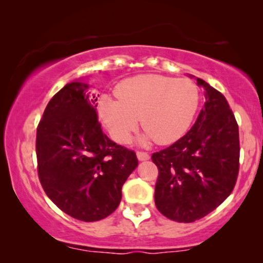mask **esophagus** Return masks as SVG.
Here are the masks:
<instances>
[{"label": "esophagus", "mask_w": 263, "mask_h": 263, "mask_svg": "<svg viewBox=\"0 0 263 263\" xmlns=\"http://www.w3.org/2000/svg\"><path fill=\"white\" fill-rule=\"evenodd\" d=\"M137 158L140 159V161H147V159H149V155L147 152L137 151Z\"/></svg>", "instance_id": "1"}]
</instances>
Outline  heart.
I'll return each instance as SVG.
<instances>
[{
    "label": "heart",
    "instance_id": "b5f03b06",
    "mask_svg": "<svg viewBox=\"0 0 263 263\" xmlns=\"http://www.w3.org/2000/svg\"><path fill=\"white\" fill-rule=\"evenodd\" d=\"M117 100L102 98L99 115L112 137L127 143L141 119L144 140L170 144L184 136L200 101L198 86L186 78L144 74L122 80L115 89Z\"/></svg>",
    "mask_w": 263,
    "mask_h": 263
}]
</instances>
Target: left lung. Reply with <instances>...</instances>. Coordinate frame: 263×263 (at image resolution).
Listing matches in <instances>:
<instances>
[{"mask_svg": "<svg viewBox=\"0 0 263 263\" xmlns=\"http://www.w3.org/2000/svg\"><path fill=\"white\" fill-rule=\"evenodd\" d=\"M197 81L205 89V104L194 126L152 155L158 168L156 206L178 222H193L216 209L234 190L240 168L235 115L221 92Z\"/></svg>", "mask_w": 263, "mask_h": 263, "instance_id": "8db88e82", "label": "left lung"}]
</instances>
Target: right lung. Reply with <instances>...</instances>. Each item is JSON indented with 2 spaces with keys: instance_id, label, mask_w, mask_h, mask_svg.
<instances>
[{
  "instance_id": "1",
  "label": "right lung",
  "mask_w": 263,
  "mask_h": 263,
  "mask_svg": "<svg viewBox=\"0 0 263 263\" xmlns=\"http://www.w3.org/2000/svg\"><path fill=\"white\" fill-rule=\"evenodd\" d=\"M96 101L89 84H66L48 102L35 138L38 177L45 194L81 221L112 214L121 201L123 183L138 164L135 151L102 132Z\"/></svg>"
}]
</instances>
